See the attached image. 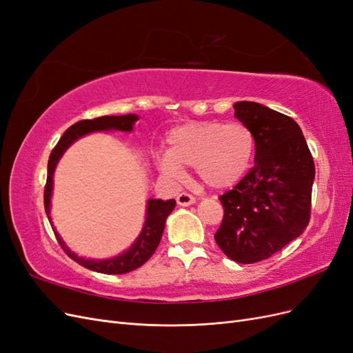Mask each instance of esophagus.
Masks as SVG:
<instances>
[{
  "label": "esophagus",
  "mask_w": 353,
  "mask_h": 353,
  "mask_svg": "<svg viewBox=\"0 0 353 353\" xmlns=\"http://www.w3.org/2000/svg\"><path fill=\"white\" fill-rule=\"evenodd\" d=\"M176 201L179 206H190V205H193V203H196V197H193L188 193H181V194H178Z\"/></svg>",
  "instance_id": "obj_1"
}]
</instances>
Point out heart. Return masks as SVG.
<instances>
[{
	"mask_svg": "<svg viewBox=\"0 0 353 353\" xmlns=\"http://www.w3.org/2000/svg\"><path fill=\"white\" fill-rule=\"evenodd\" d=\"M253 150V134L243 123L190 122L169 132L166 154L159 157V168L168 176L179 178L183 166H193L206 185L228 188L245 174Z\"/></svg>",
	"mask_w": 353,
	"mask_h": 353,
	"instance_id": "heart-1",
	"label": "heart"
}]
</instances>
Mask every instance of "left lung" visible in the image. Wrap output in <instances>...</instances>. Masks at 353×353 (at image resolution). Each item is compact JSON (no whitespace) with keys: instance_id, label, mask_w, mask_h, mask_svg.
I'll return each mask as SVG.
<instances>
[{"instance_id":"1","label":"left lung","mask_w":353,"mask_h":353,"mask_svg":"<svg viewBox=\"0 0 353 353\" xmlns=\"http://www.w3.org/2000/svg\"><path fill=\"white\" fill-rule=\"evenodd\" d=\"M234 110L253 134L254 166L219 197L223 219L215 241L230 259L254 263L280 252L306 230L315 165L292 117L253 101H237Z\"/></svg>"}]
</instances>
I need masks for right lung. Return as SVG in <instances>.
Segmentation results:
<instances>
[{
	"instance_id": "right-lung-1",
	"label": "right lung",
	"mask_w": 353,
	"mask_h": 353,
	"mask_svg": "<svg viewBox=\"0 0 353 353\" xmlns=\"http://www.w3.org/2000/svg\"><path fill=\"white\" fill-rule=\"evenodd\" d=\"M138 121L137 114H123V116H101L95 117V119H85L79 121L70 128H68L66 132L61 135L57 145L52 148V152L48 159V172H47V184L44 190V206L46 213L50 218V208H51V193H52V175H54L56 166L59 163L60 157L63 156L68 148L78 140V138L87 135L95 131H123L131 132L134 123ZM176 201L174 199L170 200H160V199H150L147 201V213H145V222L140 236L134 241L130 249L123 252L119 256H114L110 259H85L79 258L78 254L70 252V249L65 244L59 236L56 230H52L56 234V239L60 243L61 249L68 253L69 258L74 262L82 265L83 268H88L95 272L101 274H126L131 272L137 268H140L157 249V245L162 239V234L165 230V222L169 216V213L174 210Z\"/></svg>"
}]
</instances>
